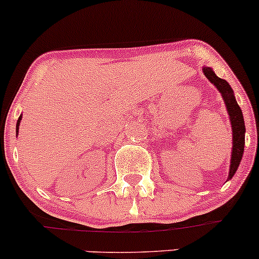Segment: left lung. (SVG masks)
Returning <instances> with one entry per match:
<instances>
[{
	"label": "left lung",
	"mask_w": 259,
	"mask_h": 259,
	"mask_svg": "<svg viewBox=\"0 0 259 259\" xmlns=\"http://www.w3.org/2000/svg\"><path fill=\"white\" fill-rule=\"evenodd\" d=\"M205 76L207 77L211 83L217 86L219 92L222 94L223 99H224L225 105H227V110L229 112L230 122H232V129H233V152H232V162H230V170H229V177L232 178L234 173L237 172L239 163L242 160L243 152H244V134H245V125L244 119H243L242 110H240L239 105L235 101L234 94H233L232 87L229 86L225 79L219 78L217 74L212 72L211 68L205 67L204 68Z\"/></svg>",
	"instance_id": "obj_1"
}]
</instances>
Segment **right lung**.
<instances>
[{
	"label": "right lung",
	"mask_w": 259,
	"mask_h": 259,
	"mask_svg": "<svg viewBox=\"0 0 259 259\" xmlns=\"http://www.w3.org/2000/svg\"><path fill=\"white\" fill-rule=\"evenodd\" d=\"M20 120H21V116L19 117V120H17V125H16V130H19V124H20Z\"/></svg>",
	"instance_id": "1"
}]
</instances>
